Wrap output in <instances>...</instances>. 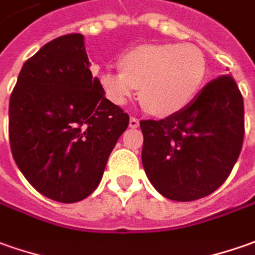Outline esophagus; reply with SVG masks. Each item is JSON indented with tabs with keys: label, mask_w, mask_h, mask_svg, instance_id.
Here are the masks:
<instances>
[{
	"label": "esophagus",
	"mask_w": 255,
	"mask_h": 255,
	"mask_svg": "<svg viewBox=\"0 0 255 255\" xmlns=\"http://www.w3.org/2000/svg\"><path fill=\"white\" fill-rule=\"evenodd\" d=\"M138 126H139V120H138V119H135V117H131V119H129V127L136 128Z\"/></svg>",
	"instance_id": "obj_1"
}]
</instances>
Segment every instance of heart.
<instances>
[{
  "label": "heart",
  "instance_id": "heart-1",
  "mask_svg": "<svg viewBox=\"0 0 255 255\" xmlns=\"http://www.w3.org/2000/svg\"><path fill=\"white\" fill-rule=\"evenodd\" d=\"M121 69L106 71L100 85L114 105H127L141 86L143 105L157 116H170L191 105L207 75L200 48L156 43L131 48L120 60Z\"/></svg>",
  "mask_w": 255,
  "mask_h": 255
}]
</instances>
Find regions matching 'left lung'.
Instances as JSON below:
<instances>
[{"label":"left lung","mask_w":255,"mask_h":255,"mask_svg":"<svg viewBox=\"0 0 255 255\" xmlns=\"http://www.w3.org/2000/svg\"><path fill=\"white\" fill-rule=\"evenodd\" d=\"M142 164L163 197L194 201L218 190L239 159L244 103L236 81L223 75L204 86L184 110L141 120Z\"/></svg>","instance_id":"8db88e82"}]
</instances>
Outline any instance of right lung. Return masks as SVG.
Segmentation results:
<instances>
[{
    "mask_svg": "<svg viewBox=\"0 0 255 255\" xmlns=\"http://www.w3.org/2000/svg\"><path fill=\"white\" fill-rule=\"evenodd\" d=\"M129 116L92 75L84 36L48 41L23 64L9 99V143L26 180L72 204L99 186Z\"/></svg>",
    "mask_w": 255,
    "mask_h": 255,
    "instance_id": "right-lung-1",
    "label": "right lung"
}]
</instances>
